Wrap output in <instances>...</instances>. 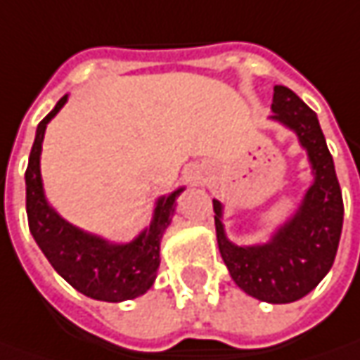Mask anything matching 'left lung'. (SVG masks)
<instances>
[{"instance_id": "1", "label": "left lung", "mask_w": 360, "mask_h": 360, "mask_svg": "<svg viewBox=\"0 0 360 360\" xmlns=\"http://www.w3.org/2000/svg\"><path fill=\"white\" fill-rule=\"evenodd\" d=\"M272 120L293 129L314 169L300 209L258 246H236L224 234L222 205L212 200L219 250L232 280L268 303H292L317 288L335 262L343 229V195L319 120L293 90L274 86Z\"/></svg>"}]
</instances>
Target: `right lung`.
Wrapping results in <instances>:
<instances>
[{"instance_id":"obj_1","label":"right lung","mask_w":360,"mask_h":360,"mask_svg":"<svg viewBox=\"0 0 360 360\" xmlns=\"http://www.w3.org/2000/svg\"><path fill=\"white\" fill-rule=\"evenodd\" d=\"M67 98H60L57 106L37 126L25 171L29 231L51 266L77 292L98 302L134 300L148 292L155 282L161 236L171 222L175 199L183 187L158 199L151 224L128 244H112L65 221L45 199L41 179V146L46 124L65 106Z\"/></svg>"}]
</instances>
